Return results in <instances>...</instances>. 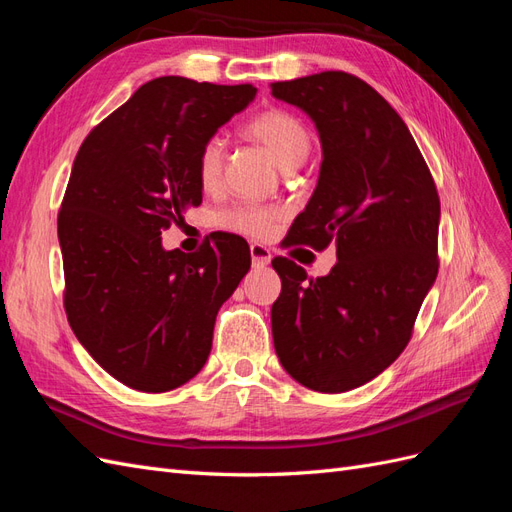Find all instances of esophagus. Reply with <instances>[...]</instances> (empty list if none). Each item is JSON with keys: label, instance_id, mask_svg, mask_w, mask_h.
<instances>
[{"label": "esophagus", "instance_id": "1", "mask_svg": "<svg viewBox=\"0 0 512 512\" xmlns=\"http://www.w3.org/2000/svg\"><path fill=\"white\" fill-rule=\"evenodd\" d=\"M250 254H252V265L254 267H267L271 262V250L262 243H252L250 245Z\"/></svg>", "mask_w": 512, "mask_h": 512}]
</instances>
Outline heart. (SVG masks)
I'll return each mask as SVG.
<instances>
[{"label":"heart","mask_w":512,"mask_h":512,"mask_svg":"<svg viewBox=\"0 0 512 512\" xmlns=\"http://www.w3.org/2000/svg\"><path fill=\"white\" fill-rule=\"evenodd\" d=\"M245 136L265 145L282 168L299 166L312 151V132L301 117L286 108H267L243 126ZM226 166V145L220 136H209L194 156V173L205 192L220 190ZM284 218V209L260 203H239L220 215V226L252 239L269 237L275 224Z\"/></svg>","instance_id":"b5f03b06"}]
</instances>
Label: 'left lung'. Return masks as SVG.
Wrapping results in <instances>:
<instances>
[{
  "mask_svg": "<svg viewBox=\"0 0 512 512\" xmlns=\"http://www.w3.org/2000/svg\"><path fill=\"white\" fill-rule=\"evenodd\" d=\"M271 94L303 108L322 143L318 185L290 245H337L324 277L273 258L282 277L273 344L307 389L344 393L382 374L410 342L440 267V198L404 119L359 76L329 70L271 83Z\"/></svg>",
  "mask_w": 512,
  "mask_h": 512,
  "instance_id": "8db88e82",
  "label": "left lung"
}]
</instances>
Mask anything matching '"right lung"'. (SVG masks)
I'll use <instances>...</instances> for the list:
<instances>
[{
	"label": "right lung",
	"instance_id": "obj_1",
	"mask_svg": "<svg viewBox=\"0 0 512 512\" xmlns=\"http://www.w3.org/2000/svg\"><path fill=\"white\" fill-rule=\"evenodd\" d=\"M256 87L160 76L87 134L57 215L64 307L96 363L143 393L192 380L211 352L215 316L250 271V245L213 235L166 252L162 230L203 203L194 156Z\"/></svg>",
	"mask_w": 512,
	"mask_h": 512
}]
</instances>
